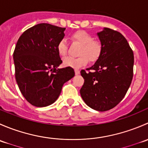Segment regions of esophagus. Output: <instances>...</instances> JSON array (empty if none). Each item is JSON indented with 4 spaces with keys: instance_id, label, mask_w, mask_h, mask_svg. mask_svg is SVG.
I'll list each match as a JSON object with an SVG mask.
<instances>
[{
    "instance_id": "34e87169",
    "label": "esophagus",
    "mask_w": 148,
    "mask_h": 148,
    "mask_svg": "<svg viewBox=\"0 0 148 148\" xmlns=\"http://www.w3.org/2000/svg\"><path fill=\"white\" fill-rule=\"evenodd\" d=\"M74 71H75V74H76V75H78V74L80 73V71L79 69H76L74 70Z\"/></svg>"
}]
</instances>
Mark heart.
<instances>
[{
	"instance_id": "b5f03b06",
	"label": "heart",
	"mask_w": 148,
	"mask_h": 148,
	"mask_svg": "<svg viewBox=\"0 0 148 148\" xmlns=\"http://www.w3.org/2000/svg\"><path fill=\"white\" fill-rule=\"evenodd\" d=\"M73 41L81 44L79 55L77 58L66 57L63 60L64 65L71 68L78 69L90 62H95L99 59L102 52V46L99 41L94 40V37L85 31H77L71 34ZM56 49L59 54L65 56L67 54L68 45L66 41L62 38L58 42Z\"/></svg>"
}]
</instances>
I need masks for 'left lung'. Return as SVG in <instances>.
<instances>
[{
  "label": "left lung",
  "instance_id": "left-lung-1",
  "mask_svg": "<svg viewBox=\"0 0 148 148\" xmlns=\"http://www.w3.org/2000/svg\"><path fill=\"white\" fill-rule=\"evenodd\" d=\"M102 52L92 67L81 71L84 79L80 94L91 108L111 110L125 97L133 77L134 54L122 34L109 28L97 34Z\"/></svg>",
  "mask_w": 148,
  "mask_h": 148
}]
</instances>
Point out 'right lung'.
<instances>
[{"label":"right lung","instance_id":"right-lung-1","mask_svg":"<svg viewBox=\"0 0 148 148\" xmlns=\"http://www.w3.org/2000/svg\"><path fill=\"white\" fill-rule=\"evenodd\" d=\"M65 28L39 23L21 34L13 51L15 77L30 104L43 107L53 104L64 84L74 76V69H57L62 61L56 49Z\"/></svg>","mask_w":148,"mask_h":148}]
</instances>
